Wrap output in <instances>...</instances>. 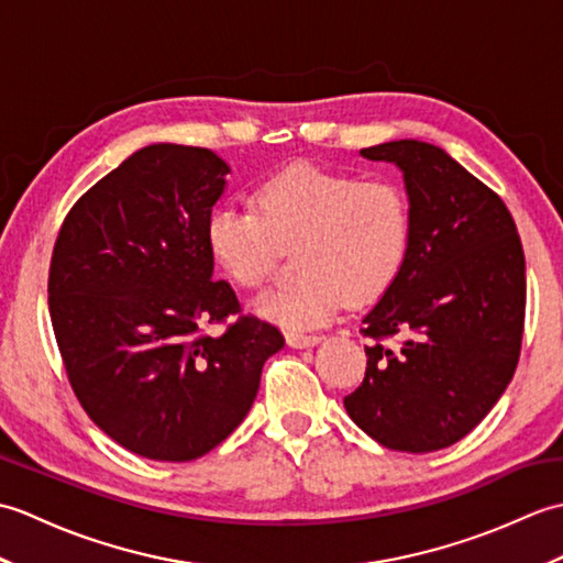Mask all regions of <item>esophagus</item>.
<instances>
[{
	"instance_id": "1",
	"label": "esophagus",
	"mask_w": 563,
	"mask_h": 563,
	"mask_svg": "<svg viewBox=\"0 0 563 563\" xmlns=\"http://www.w3.org/2000/svg\"><path fill=\"white\" fill-rule=\"evenodd\" d=\"M285 341H288V345H292V349H309V345L319 343L321 339L317 336V333H297V331H288V333H285Z\"/></svg>"
}]
</instances>
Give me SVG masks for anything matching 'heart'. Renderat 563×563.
I'll list each match as a JSON object with an SVG mask.
<instances>
[{"instance_id":"obj_1","label":"heart","mask_w":563,"mask_h":563,"mask_svg":"<svg viewBox=\"0 0 563 563\" xmlns=\"http://www.w3.org/2000/svg\"><path fill=\"white\" fill-rule=\"evenodd\" d=\"M208 249L239 288H258L292 251L295 278L261 292L254 309L285 329L321 327L345 297L369 305L406 266L413 244V206L389 178L292 164L256 190V208L224 202L208 218Z\"/></svg>"}]
</instances>
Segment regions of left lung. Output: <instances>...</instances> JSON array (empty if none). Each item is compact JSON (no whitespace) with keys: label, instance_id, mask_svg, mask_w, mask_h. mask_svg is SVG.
Here are the masks:
<instances>
[{"label":"left lung","instance_id":"obj_1","mask_svg":"<svg viewBox=\"0 0 563 563\" xmlns=\"http://www.w3.org/2000/svg\"><path fill=\"white\" fill-rule=\"evenodd\" d=\"M404 172L413 206L406 266L363 319L367 367L345 411L379 445L433 452L482 423L518 367L525 254L506 202L445 150H361Z\"/></svg>","mask_w":563,"mask_h":563}]
</instances>
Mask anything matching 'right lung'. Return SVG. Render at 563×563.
<instances>
[{
	"label": "right lung",
	"mask_w": 563,
	"mask_h": 563,
	"mask_svg": "<svg viewBox=\"0 0 563 563\" xmlns=\"http://www.w3.org/2000/svg\"><path fill=\"white\" fill-rule=\"evenodd\" d=\"M230 174L206 147L150 145L84 194L59 227L47 307L81 409L159 462L218 448L285 339L212 280L206 227ZM224 323L220 334L210 325Z\"/></svg>",
	"instance_id": "1"
}]
</instances>
